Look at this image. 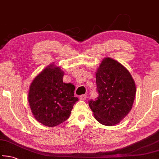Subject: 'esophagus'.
Wrapping results in <instances>:
<instances>
[{
	"label": "esophagus",
	"mask_w": 159,
	"mask_h": 159,
	"mask_svg": "<svg viewBox=\"0 0 159 159\" xmlns=\"http://www.w3.org/2000/svg\"><path fill=\"white\" fill-rule=\"evenodd\" d=\"M87 98V95H81L80 96V99H81V100H85Z\"/></svg>",
	"instance_id": "34e87169"
}]
</instances>
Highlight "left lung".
Returning a JSON list of instances; mask_svg holds the SVG:
<instances>
[{
    "mask_svg": "<svg viewBox=\"0 0 159 159\" xmlns=\"http://www.w3.org/2000/svg\"><path fill=\"white\" fill-rule=\"evenodd\" d=\"M96 100L91 99L89 106L95 118L101 124H118L132 109L136 94L133 77L121 64L106 57L96 72Z\"/></svg>",
    "mask_w": 159,
    "mask_h": 159,
    "instance_id": "left-lung-1",
    "label": "left lung"
}]
</instances>
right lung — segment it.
<instances>
[{"label":"right lung","mask_w":159,"mask_h":159,"mask_svg":"<svg viewBox=\"0 0 159 159\" xmlns=\"http://www.w3.org/2000/svg\"><path fill=\"white\" fill-rule=\"evenodd\" d=\"M64 72L53 64L35 78L29 88V102L38 121L48 127L58 125L68 119L79 98L75 87L63 83Z\"/></svg>","instance_id":"obj_1"}]
</instances>
